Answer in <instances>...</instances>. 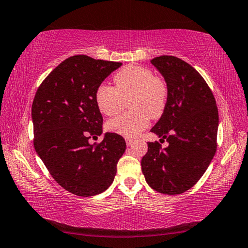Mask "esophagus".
<instances>
[{
  "label": "esophagus",
  "instance_id": "obj_1",
  "mask_svg": "<svg viewBox=\"0 0 248 248\" xmlns=\"http://www.w3.org/2000/svg\"><path fill=\"white\" fill-rule=\"evenodd\" d=\"M125 141H126V145L127 146H131L133 144L134 140L133 139H129V137H126V139H125Z\"/></svg>",
  "mask_w": 248,
  "mask_h": 248
}]
</instances>
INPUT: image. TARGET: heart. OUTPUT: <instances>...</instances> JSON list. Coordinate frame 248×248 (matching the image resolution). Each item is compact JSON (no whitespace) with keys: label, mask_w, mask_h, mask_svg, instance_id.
I'll use <instances>...</instances> for the list:
<instances>
[{"label":"heart","mask_w":248,"mask_h":248,"mask_svg":"<svg viewBox=\"0 0 248 248\" xmlns=\"http://www.w3.org/2000/svg\"><path fill=\"white\" fill-rule=\"evenodd\" d=\"M115 87L100 84L95 90V103L104 115H116L125 100L131 111L108 122V131L134 137L148 126L151 117L158 119L168 101V86L161 77L154 76L151 69L140 64L122 68L113 78Z\"/></svg>","instance_id":"1"}]
</instances>
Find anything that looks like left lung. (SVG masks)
<instances>
[{
	"instance_id": "1",
	"label": "left lung",
	"mask_w": 248,
	"mask_h": 248,
	"mask_svg": "<svg viewBox=\"0 0 248 248\" xmlns=\"http://www.w3.org/2000/svg\"><path fill=\"white\" fill-rule=\"evenodd\" d=\"M168 86V101L151 131L168 141L162 148L148 141L141 171L151 188L164 194H180L197 184L217 152L218 111L202 76L174 56L151 60Z\"/></svg>"
}]
</instances>
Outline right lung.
Here are the masks:
<instances>
[{"mask_svg": "<svg viewBox=\"0 0 248 248\" xmlns=\"http://www.w3.org/2000/svg\"><path fill=\"white\" fill-rule=\"evenodd\" d=\"M121 62L86 55L69 57L46 77L31 105L34 147L57 184L79 197L96 196L114 180L126 149L123 137L107 133L95 90Z\"/></svg>", "mask_w": 248, "mask_h": 248, "instance_id": "add662e5", "label": "right lung"}]
</instances>
